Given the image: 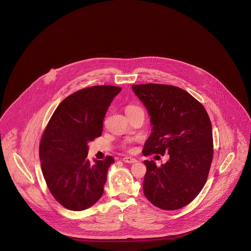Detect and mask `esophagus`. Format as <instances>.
<instances>
[{"label": "esophagus", "mask_w": 251, "mask_h": 251, "mask_svg": "<svg viewBox=\"0 0 251 251\" xmlns=\"http://www.w3.org/2000/svg\"><path fill=\"white\" fill-rule=\"evenodd\" d=\"M123 162L128 163V164H133V163H136L137 160L132 157H125V158H123Z\"/></svg>", "instance_id": "1"}]
</instances>
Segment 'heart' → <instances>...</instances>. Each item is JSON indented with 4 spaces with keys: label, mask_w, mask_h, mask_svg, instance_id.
Returning a JSON list of instances; mask_svg holds the SVG:
<instances>
[{
    "label": "heart",
    "mask_w": 251,
    "mask_h": 251,
    "mask_svg": "<svg viewBox=\"0 0 251 251\" xmlns=\"http://www.w3.org/2000/svg\"><path fill=\"white\" fill-rule=\"evenodd\" d=\"M128 107H132V105H131V106H128ZM128 107H127V108H128Z\"/></svg>",
    "instance_id": "obj_1"
}]
</instances>
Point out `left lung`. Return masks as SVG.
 Masks as SVG:
<instances>
[{
	"label": "left lung",
	"instance_id": "8db88e82",
	"mask_svg": "<svg viewBox=\"0 0 251 251\" xmlns=\"http://www.w3.org/2000/svg\"><path fill=\"white\" fill-rule=\"evenodd\" d=\"M132 89L151 116L152 133L143 153L170 155L160 168L154 161H145V196L159 208H181L197 197L207 178L213 155L209 117L181 88L149 83Z\"/></svg>",
	"mask_w": 251,
	"mask_h": 251
}]
</instances>
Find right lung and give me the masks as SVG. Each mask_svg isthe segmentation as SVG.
Here are the masks:
<instances>
[{
  "label": "right lung",
  "instance_id": "1",
  "mask_svg": "<svg viewBox=\"0 0 251 251\" xmlns=\"http://www.w3.org/2000/svg\"><path fill=\"white\" fill-rule=\"evenodd\" d=\"M116 86H93L62 100L43 135L40 159L46 182L53 197L68 209L79 211L100 200L107 170L114 159L87 158L88 143L102 132V120Z\"/></svg>",
  "mask_w": 251,
  "mask_h": 251
}]
</instances>
